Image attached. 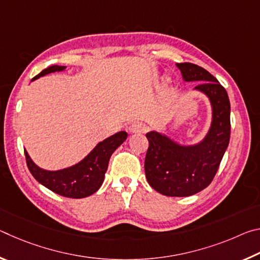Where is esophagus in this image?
<instances>
[{"mask_svg":"<svg viewBox=\"0 0 260 260\" xmlns=\"http://www.w3.org/2000/svg\"><path fill=\"white\" fill-rule=\"evenodd\" d=\"M128 131L131 133H144L147 131V126L142 121H134L133 124L129 126Z\"/></svg>","mask_w":260,"mask_h":260,"instance_id":"1","label":"esophagus"}]
</instances>
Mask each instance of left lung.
Returning <instances> with one entry per match:
<instances>
[{
  "label": "left lung",
  "instance_id": "1",
  "mask_svg": "<svg viewBox=\"0 0 260 260\" xmlns=\"http://www.w3.org/2000/svg\"><path fill=\"white\" fill-rule=\"evenodd\" d=\"M177 68L184 82H201L192 90L208 98L211 124L204 138L192 144L180 143L161 132H148L144 171L148 183L161 195L186 197L203 190L217 173L230 143L231 103L225 88L203 68L191 63Z\"/></svg>",
  "mask_w": 260,
  "mask_h": 260
}]
</instances>
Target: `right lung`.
<instances>
[{
    "mask_svg": "<svg viewBox=\"0 0 260 260\" xmlns=\"http://www.w3.org/2000/svg\"><path fill=\"white\" fill-rule=\"evenodd\" d=\"M65 69L67 67L52 65L34 77L32 81L49 73L65 71ZM126 139V132H118L99 142L93 150L77 164L61 170L49 171L41 169L40 166L35 164L28 152L25 150L26 161H27L29 172L42 186L64 197L83 199V197L93 195L102 186L110 157L120 144L125 142Z\"/></svg>",
    "mask_w": 260,
    "mask_h": 260,
    "instance_id": "1",
    "label": "right lung"
}]
</instances>
